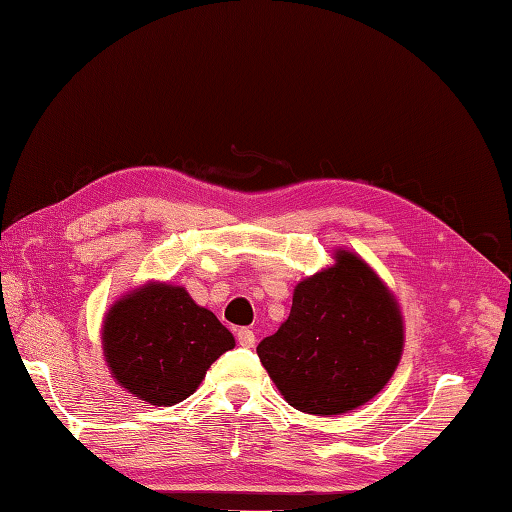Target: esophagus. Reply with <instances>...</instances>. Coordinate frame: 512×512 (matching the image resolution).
<instances>
[{
  "mask_svg": "<svg viewBox=\"0 0 512 512\" xmlns=\"http://www.w3.org/2000/svg\"><path fill=\"white\" fill-rule=\"evenodd\" d=\"M237 342H239L241 347L253 349V347H255V342H257V338H255V333L250 331V329H239V331H237Z\"/></svg>",
  "mask_w": 512,
  "mask_h": 512,
  "instance_id": "obj_1",
  "label": "esophagus"
}]
</instances>
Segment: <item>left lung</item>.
<instances>
[{
	"label": "left lung",
	"instance_id": "8db88e82",
	"mask_svg": "<svg viewBox=\"0 0 512 512\" xmlns=\"http://www.w3.org/2000/svg\"><path fill=\"white\" fill-rule=\"evenodd\" d=\"M403 313L396 295L360 255L338 248L333 264L293 288L277 333L257 347L284 401L313 416L369 403L401 362Z\"/></svg>",
	"mask_w": 512,
	"mask_h": 512
}]
</instances>
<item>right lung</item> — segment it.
Wrapping results in <instances>:
<instances>
[{"instance_id": "obj_1", "label": "right lung", "mask_w": 512, "mask_h": 512, "mask_svg": "<svg viewBox=\"0 0 512 512\" xmlns=\"http://www.w3.org/2000/svg\"><path fill=\"white\" fill-rule=\"evenodd\" d=\"M100 342L111 378L156 407L197 392L212 362L235 347L217 315L170 282H145L120 295L102 320Z\"/></svg>"}]
</instances>
